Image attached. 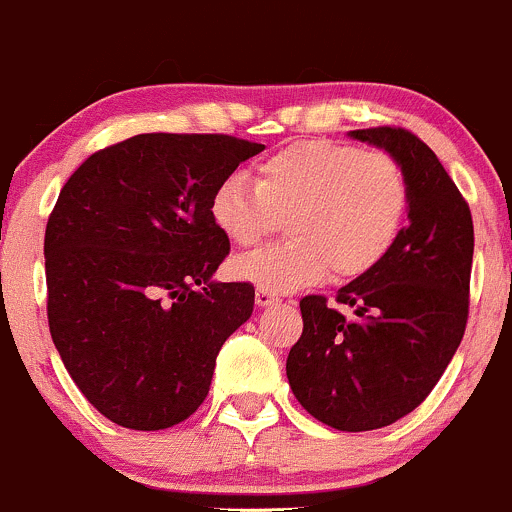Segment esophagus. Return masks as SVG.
<instances>
[{"instance_id": "esophagus-1", "label": "esophagus", "mask_w": 512, "mask_h": 512, "mask_svg": "<svg viewBox=\"0 0 512 512\" xmlns=\"http://www.w3.org/2000/svg\"><path fill=\"white\" fill-rule=\"evenodd\" d=\"M255 301H257V306H272L274 301H279V297H277V294H274V292H267V289L257 287Z\"/></svg>"}]
</instances>
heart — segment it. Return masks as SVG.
<instances>
[{
    "label": "heart",
    "instance_id": "b5f03b06",
    "mask_svg": "<svg viewBox=\"0 0 512 512\" xmlns=\"http://www.w3.org/2000/svg\"><path fill=\"white\" fill-rule=\"evenodd\" d=\"M211 220L233 245L252 247L287 215V238L242 255L235 277L267 292L368 274L390 255L410 213V181L392 154L331 139H301L262 159L255 184L230 174L213 188Z\"/></svg>",
    "mask_w": 512,
    "mask_h": 512
}]
</instances>
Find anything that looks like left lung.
Returning a JSON list of instances; mask_svg holds the SVG:
<instances>
[{"instance_id":"1","label":"left lung","mask_w":512,"mask_h":512,"mask_svg":"<svg viewBox=\"0 0 512 512\" xmlns=\"http://www.w3.org/2000/svg\"><path fill=\"white\" fill-rule=\"evenodd\" d=\"M410 181V223L390 255L338 289L299 301L304 331L287 358L294 397L341 432L387 427L427 400L469 319L473 220L437 154L402 127L353 129Z\"/></svg>"}]
</instances>
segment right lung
Masks as SVG:
<instances>
[{
    "label": "right lung",
    "instance_id": "1",
    "mask_svg": "<svg viewBox=\"0 0 512 512\" xmlns=\"http://www.w3.org/2000/svg\"><path fill=\"white\" fill-rule=\"evenodd\" d=\"M265 144L230 134H137L88 157L48 215V328L90 405L157 432L211 390L215 358L250 319V282H213L230 240L213 188Z\"/></svg>",
    "mask_w": 512,
    "mask_h": 512
}]
</instances>
